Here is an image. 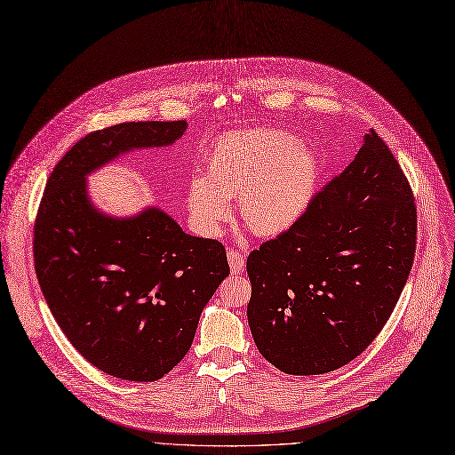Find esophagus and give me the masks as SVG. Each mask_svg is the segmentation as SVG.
<instances>
[{"instance_id":"34e87169","label":"esophagus","mask_w":455,"mask_h":455,"mask_svg":"<svg viewBox=\"0 0 455 455\" xmlns=\"http://www.w3.org/2000/svg\"><path fill=\"white\" fill-rule=\"evenodd\" d=\"M228 262H230V270L234 274H240L243 270V264H245V257L240 253L236 249H228Z\"/></svg>"}]
</instances>
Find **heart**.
Returning a JSON list of instances; mask_svg holds the SVG:
<instances>
[{
    "label": "heart",
    "mask_w": 455,
    "mask_h": 455,
    "mask_svg": "<svg viewBox=\"0 0 455 455\" xmlns=\"http://www.w3.org/2000/svg\"><path fill=\"white\" fill-rule=\"evenodd\" d=\"M318 164L313 154L281 131L230 132L206 157L204 178L188 188L195 227L215 234L238 198L243 225L257 236L287 230L309 204Z\"/></svg>",
    "instance_id": "obj_1"
}]
</instances>
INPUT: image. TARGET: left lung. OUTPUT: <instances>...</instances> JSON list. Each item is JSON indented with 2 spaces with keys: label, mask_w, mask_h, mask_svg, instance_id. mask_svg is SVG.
Wrapping results in <instances>:
<instances>
[{
  "label": "left lung",
  "mask_w": 455,
  "mask_h": 455,
  "mask_svg": "<svg viewBox=\"0 0 455 455\" xmlns=\"http://www.w3.org/2000/svg\"><path fill=\"white\" fill-rule=\"evenodd\" d=\"M416 202L375 131L306 212L247 257V321L260 355L289 375H321L373 343L416 253Z\"/></svg>",
  "instance_id": "left-lung-1"
}]
</instances>
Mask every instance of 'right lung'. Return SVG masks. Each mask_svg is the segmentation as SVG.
Masks as SVG:
<instances>
[{
    "instance_id": "obj_1",
    "label": "right lung",
    "mask_w": 455,
    "mask_h": 455,
    "mask_svg": "<svg viewBox=\"0 0 455 455\" xmlns=\"http://www.w3.org/2000/svg\"><path fill=\"white\" fill-rule=\"evenodd\" d=\"M188 122H129L93 131L50 174L33 227V262L65 338L122 380L164 377L191 348L202 309L230 274L225 245L185 234L149 208L95 212L84 176L134 148L178 140Z\"/></svg>"
}]
</instances>
